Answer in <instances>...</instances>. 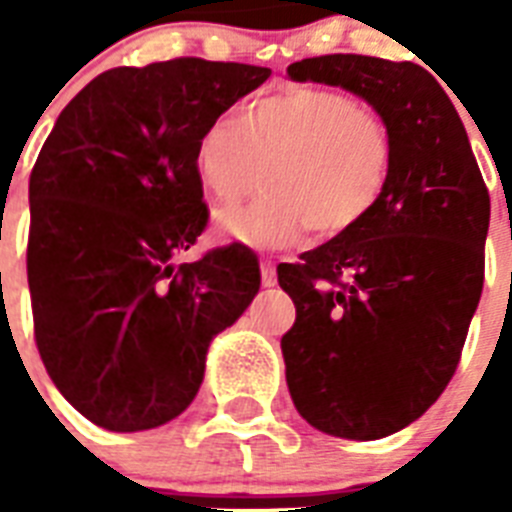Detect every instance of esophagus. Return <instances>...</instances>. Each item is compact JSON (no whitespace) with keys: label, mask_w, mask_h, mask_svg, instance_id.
I'll list each match as a JSON object with an SVG mask.
<instances>
[{"label":"esophagus","mask_w":512,"mask_h":512,"mask_svg":"<svg viewBox=\"0 0 512 512\" xmlns=\"http://www.w3.org/2000/svg\"><path fill=\"white\" fill-rule=\"evenodd\" d=\"M260 281H263V287H276V265L271 260L260 263Z\"/></svg>","instance_id":"1"}]
</instances>
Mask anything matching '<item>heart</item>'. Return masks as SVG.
Wrapping results in <instances>:
<instances>
[{
	"instance_id": "obj_1",
	"label": "heart",
	"mask_w": 512,
	"mask_h": 512,
	"mask_svg": "<svg viewBox=\"0 0 512 512\" xmlns=\"http://www.w3.org/2000/svg\"><path fill=\"white\" fill-rule=\"evenodd\" d=\"M393 143L380 116L327 87H287L252 100L239 122L217 119L201 132L193 167L220 204L268 191L220 212L217 233L252 249L295 247L316 228H356L385 193Z\"/></svg>"
}]
</instances>
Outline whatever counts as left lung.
Listing matches in <instances>:
<instances>
[{
    "label": "left lung",
    "mask_w": 512,
    "mask_h": 512,
    "mask_svg": "<svg viewBox=\"0 0 512 512\" xmlns=\"http://www.w3.org/2000/svg\"><path fill=\"white\" fill-rule=\"evenodd\" d=\"M287 76L366 100L393 143L377 207L279 265L297 308L281 337L295 409L327 436L374 441L428 412L460 364L484 289L489 191L457 108L417 63L321 55Z\"/></svg>",
    "instance_id": "1"
}]
</instances>
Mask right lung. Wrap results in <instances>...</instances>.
<instances>
[{
  "instance_id": "add662e5",
  "label": "right lung",
  "mask_w": 512,
  "mask_h": 512,
  "mask_svg": "<svg viewBox=\"0 0 512 512\" xmlns=\"http://www.w3.org/2000/svg\"><path fill=\"white\" fill-rule=\"evenodd\" d=\"M271 68L177 58L95 76L44 140L28 183L34 337L55 388L114 433L188 409L209 342L260 289L244 244L177 255L207 228L201 132Z\"/></svg>"
}]
</instances>
